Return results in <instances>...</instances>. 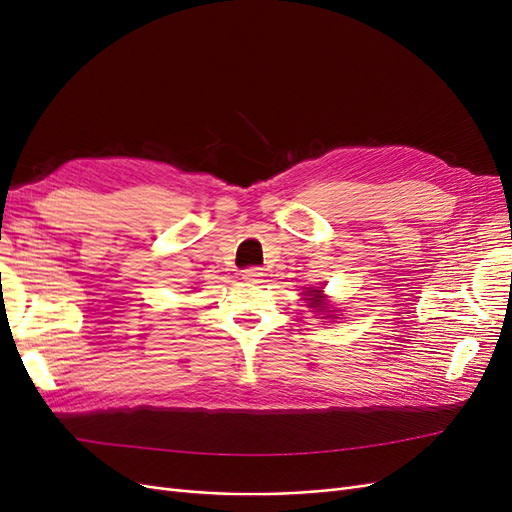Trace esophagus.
I'll return each instance as SVG.
<instances>
[{
  "label": "esophagus",
  "instance_id": "1",
  "mask_svg": "<svg viewBox=\"0 0 512 512\" xmlns=\"http://www.w3.org/2000/svg\"><path fill=\"white\" fill-rule=\"evenodd\" d=\"M260 277H262V269H258V267H250V269L243 271L245 282H260Z\"/></svg>",
  "mask_w": 512,
  "mask_h": 512
}]
</instances>
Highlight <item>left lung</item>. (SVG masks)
Here are the masks:
<instances>
[{
	"instance_id": "left-lung-1",
	"label": "left lung",
	"mask_w": 512,
	"mask_h": 512,
	"mask_svg": "<svg viewBox=\"0 0 512 512\" xmlns=\"http://www.w3.org/2000/svg\"><path fill=\"white\" fill-rule=\"evenodd\" d=\"M307 297H309V299H305V301L309 303V307L320 309V312H322L324 307H327V303H324V294H322V290H312V288H309V290H307ZM331 312H333V309H331Z\"/></svg>"
}]
</instances>
